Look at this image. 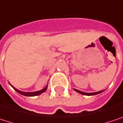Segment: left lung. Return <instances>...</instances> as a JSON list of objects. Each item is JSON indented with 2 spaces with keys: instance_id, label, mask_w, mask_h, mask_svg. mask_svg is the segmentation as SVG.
<instances>
[{
  "instance_id": "1",
  "label": "left lung",
  "mask_w": 123,
  "mask_h": 123,
  "mask_svg": "<svg viewBox=\"0 0 123 123\" xmlns=\"http://www.w3.org/2000/svg\"><path fill=\"white\" fill-rule=\"evenodd\" d=\"M76 92H79V93H80V94H83V95H97V94H99V93H100V92H103V90L102 91H99V92H91V93H88V92H82V91H80V90H76V89H74Z\"/></svg>"
}]
</instances>
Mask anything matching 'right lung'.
<instances>
[{"label": "right lung", "instance_id": "right-lung-1", "mask_svg": "<svg viewBox=\"0 0 123 123\" xmlns=\"http://www.w3.org/2000/svg\"><path fill=\"white\" fill-rule=\"evenodd\" d=\"M12 87L14 88V90H15L16 92H18V93H20V94H21V95H25V96H29V97H31V96H36V95H40L41 93L44 92H45V91L47 90V87H48L46 86L45 88H43V90H41L36 91V92H22V91H20V90H18V89L15 88L14 87Z\"/></svg>", "mask_w": 123, "mask_h": 123}]
</instances>
